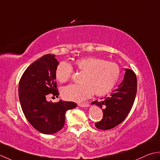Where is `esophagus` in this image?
I'll list each match as a JSON object with an SVG mask.
<instances>
[{"mask_svg":"<svg viewBox=\"0 0 160 160\" xmlns=\"http://www.w3.org/2000/svg\"><path fill=\"white\" fill-rule=\"evenodd\" d=\"M78 106L80 107H88L89 106V103L86 102H83V103H79L78 104Z\"/></svg>","mask_w":160,"mask_h":160,"instance_id":"34e87169","label":"esophagus"}]
</instances>
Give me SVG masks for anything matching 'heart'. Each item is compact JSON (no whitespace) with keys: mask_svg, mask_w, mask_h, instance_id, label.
Here are the masks:
<instances>
[{"mask_svg":"<svg viewBox=\"0 0 160 160\" xmlns=\"http://www.w3.org/2000/svg\"><path fill=\"white\" fill-rule=\"evenodd\" d=\"M77 71L84 73L81 86L70 85L61 90L63 98L68 101L81 102L89 98L94 92L97 96H103L109 93L120 76V68L115 62L107 61L102 58L86 57L74 61ZM73 69L68 62L58 63L55 76L60 83L70 81Z\"/></svg>","mask_w":160,"mask_h":160,"instance_id":"heart-1","label":"heart"}]
</instances>
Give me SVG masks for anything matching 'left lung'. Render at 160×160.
I'll use <instances>...</instances> for the list:
<instances>
[{
	"mask_svg": "<svg viewBox=\"0 0 160 160\" xmlns=\"http://www.w3.org/2000/svg\"><path fill=\"white\" fill-rule=\"evenodd\" d=\"M126 72L122 82L110 96L104 97L102 101H94L103 110V119L95 123L97 128L103 130L111 129L119 125L126 119L131 110L137 93V77L134 72L125 69Z\"/></svg>",
	"mask_w": 160,
	"mask_h": 160,
	"instance_id": "obj_1",
	"label": "left lung"
}]
</instances>
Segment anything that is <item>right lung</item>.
<instances>
[{
	"mask_svg": "<svg viewBox=\"0 0 160 160\" xmlns=\"http://www.w3.org/2000/svg\"><path fill=\"white\" fill-rule=\"evenodd\" d=\"M58 65L54 54H45L25 70L19 81V99L26 119L36 130L47 135L63 128L66 111L77 107L72 102L46 100L48 95H58L55 76Z\"/></svg>",
	"mask_w": 160,
	"mask_h": 160,
	"instance_id": "1",
	"label": "right lung"
}]
</instances>
